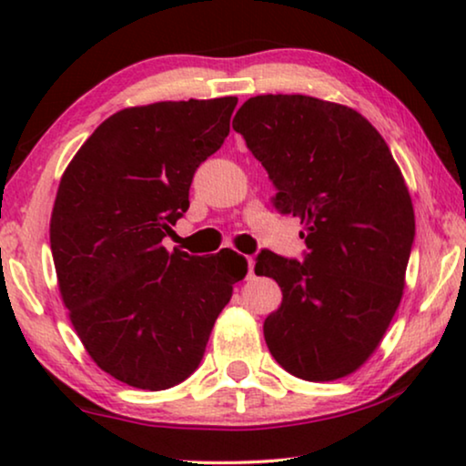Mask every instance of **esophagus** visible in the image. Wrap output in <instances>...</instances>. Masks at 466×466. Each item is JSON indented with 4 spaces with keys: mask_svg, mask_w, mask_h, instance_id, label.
<instances>
[{
    "mask_svg": "<svg viewBox=\"0 0 466 466\" xmlns=\"http://www.w3.org/2000/svg\"><path fill=\"white\" fill-rule=\"evenodd\" d=\"M248 276H254V258L248 257Z\"/></svg>",
    "mask_w": 466,
    "mask_h": 466,
    "instance_id": "1",
    "label": "esophagus"
}]
</instances>
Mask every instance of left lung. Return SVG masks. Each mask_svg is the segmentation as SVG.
<instances>
[{"instance_id":"1","label":"left lung","mask_w":466,"mask_h":466,"mask_svg":"<svg viewBox=\"0 0 466 466\" xmlns=\"http://www.w3.org/2000/svg\"><path fill=\"white\" fill-rule=\"evenodd\" d=\"M233 129L276 184L273 206L301 218L305 260L269 250L257 276L273 278L282 305L263 333L295 378L354 373L384 339L405 289L416 216L392 152L352 107L309 95H258Z\"/></svg>"}]
</instances>
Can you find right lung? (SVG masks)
Returning a JSON list of instances; mask_svg holds the SVG:
<instances>
[{"label": "right lung", "mask_w": 466, "mask_h": 466, "mask_svg": "<svg viewBox=\"0 0 466 466\" xmlns=\"http://www.w3.org/2000/svg\"><path fill=\"white\" fill-rule=\"evenodd\" d=\"M238 97L157 101L106 118L63 171L50 216L61 301L101 371L165 390L199 367L248 260L163 246Z\"/></svg>", "instance_id": "add662e5"}]
</instances>
